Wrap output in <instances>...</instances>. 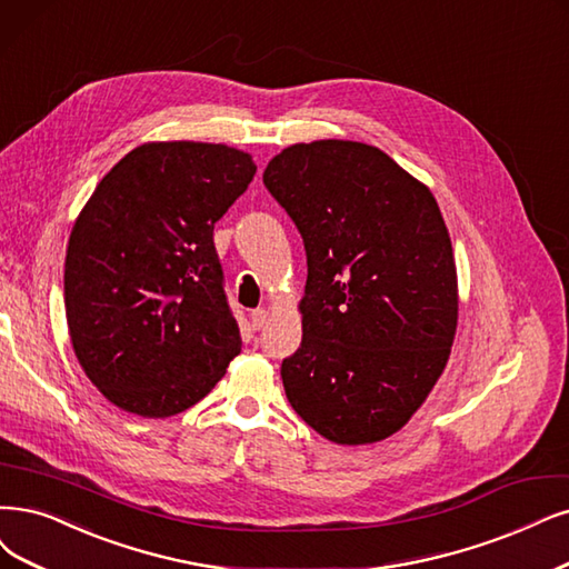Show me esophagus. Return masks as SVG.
Returning a JSON list of instances; mask_svg holds the SVG:
<instances>
[{
	"mask_svg": "<svg viewBox=\"0 0 569 569\" xmlns=\"http://www.w3.org/2000/svg\"><path fill=\"white\" fill-rule=\"evenodd\" d=\"M269 321V311L267 309H256L250 313V323H252V330H262Z\"/></svg>",
	"mask_w": 569,
	"mask_h": 569,
	"instance_id": "esophagus-1",
	"label": "esophagus"
}]
</instances>
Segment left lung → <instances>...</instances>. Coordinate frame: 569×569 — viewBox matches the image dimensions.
Wrapping results in <instances>:
<instances>
[{
	"instance_id": "obj_1",
	"label": "left lung",
	"mask_w": 569,
	"mask_h": 569,
	"mask_svg": "<svg viewBox=\"0 0 569 569\" xmlns=\"http://www.w3.org/2000/svg\"><path fill=\"white\" fill-rule=\"evenodd\" d=\"M307 250L288 401L338 446L401 431L443 375L459 292L431 189L366 142H296L262 176Z\"/></svg>"
}]
</instances>
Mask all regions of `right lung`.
Here are the masks:
<instances>
[{"mask_svg": "<svg viewBox=\"0 0 569 569\" xmlns=\"http://www.w3.org/2000/svg\"><path fill=\"white\" fill-rule=\"evenodd\" d=\"M256 171L222 142H144L81 208L66 256L68 330L79 366L117 408L178 415L241 353L213 227Z\"/></svg>", "mask_w": 569, "mask_h": 569, "instance_id": "obj_1", "label": "right lung"}]
</instances>
